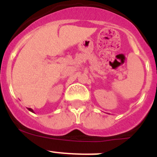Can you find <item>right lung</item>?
Instances as JSON below:
<instances>
[{
    "label": "right lung",
    "mask_w": 157,
    "mask_h": 157,
    "mask_svg": "<svg viewBox=\"0 0 157 157\" xmlns=\"http://www.w3.org/2000/svg\"><path fill=\"white\" fill-rule=\"evenodd\" d=\"M28 109V110L30 111V112H34V110H33V109H30V108H28V109Z\"/></svg>",
    "instance_id": "right-lung-1"
}]
</instances>
